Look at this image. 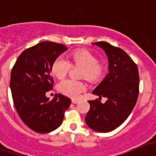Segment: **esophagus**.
I'll return each mask as SVG.
<instances>
[{
    "label": "esophagus",
    "instance_id": "esophagus-1",
    "mask_svg": "<svg viewBox=\"0 0 156 156\" xmlns=\"http://www.w3.org/2000/svg\"><path fill=\"white\" fill-rule=\"evenodd\" d=\"M78 102H79V100H76V99H72V103H75H75H78Z\"/></svg>",
    "mask_w": 156,
    "mask_h": 156
}]
</instances>
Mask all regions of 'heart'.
Listing matches in <instances>:
<instances>
[{"mask_svg": "<svg viewBox=\"0 0 156 156\" xmlns=\"http://www.w3.org/2000/svg\"><path fill=\"white\" fill-rule=\"evenodd\" d=\"M69 58L71 64L84 67L83 76L88 80L97 79L103 73V67L97 63V58L88 50H76L71 53ZM71 64L65 58L59 56L53 62L52 72L58 79H62L68 74ZM86 88L87 86L84 83L72 79H66L59 84V90L62 94L73 98H77Z\"/></svg>", "mask_w": 156, "mask_h": 156, "instance_id": "obj_1", "label": "heart"}]
</instances>
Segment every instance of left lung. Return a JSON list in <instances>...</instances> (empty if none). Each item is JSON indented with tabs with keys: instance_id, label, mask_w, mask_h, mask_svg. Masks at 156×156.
<instances>
[{
	"instance_id": "8db88e82",
	"label": "left lung",
	"mask_w": 156,
	"mask_h": 156,
	"mask_svg": "<svg viewBox=\"0 0 156 156\" xmlns=\"http://www.w3.org/2000/svg\"><path fill=\"white\" fill-rule=\"evenodd\" d=\"M102 48L108 61V73L93 94L106 97L89 100L90 110L85 117L87 126L95 131L107 133L124 123L135 106L139 94V72L135 62L122 49L105 41L93 43Z\"/></svg>"
}]
</instances>
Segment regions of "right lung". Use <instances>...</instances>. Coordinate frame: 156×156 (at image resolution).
<instances>
[{"instance_id":"right-lung-1","label":"right lung","mask_w":156,"mask_h":156,"mask_svg":"<svg viewBox=\"0 0 156 156\" xmlns=\"http://www.w3.org/2000/svg\"><path fill=\"white\" fill-rule=\"evenodd\" d=\"M67 50L61 44L41 42L25 50L12 67L10 86L14 106L23 122L37 133L58 128L71 104L70 99L62 94H56L50 101L46 97L53 87V62Z\"/></svg>"}]
</instances>
